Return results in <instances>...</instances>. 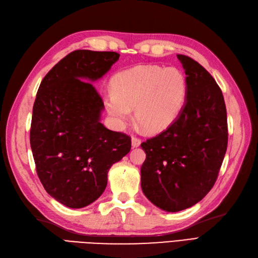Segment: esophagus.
<instances>
[{
  "label": "esophagus",
  "mask_w": 258,
  "mask_h": 258,
  "mask_svg": "<svg viewBox=\"0 0 258 258\" xmlns=\"http://www.w3.org/2000/svg\"><path fill=\"white\" fill-rule=\"evenodd\" d=\"M140 144H141V140H140L139 138H137V137H132L131 138V145H132V147H138V146H140Z\"/></svg>",
  "instance_id": "1"
}]
</instances>
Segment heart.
Listing matches in <instances>:
<instances>
[{
	"instance_id": "b5f03b06",
	"label": "heart",
	"mask_w": 258,
	"mask_h": 258,
	"mask_svg": "<svg viewBox=\"0 0 258 258\" xmlns=\"http://www.w3.org/2000/svg\"><path fill=\"white\" fill-rule=\"evenodd\" d=\"M186 80L175 68L140 66L117 74L113 92L103 98L105 110L121 128L135 108V118L143 129L157 134L167 129L181 112L186 97Z\"/></svg>"
}]
</instances>
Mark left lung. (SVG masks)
Segmentation results:
<instances>
[{
  "label": "left lung",
  "instance_id": "obj_1",
  "mask_svg": "<svg viewBox=\"0 0 258 258\" xmlns=\"http://www.w3.org/2000/svg\"><path fill=\"white\" fill-rule=\"evenodd\" d=\"M177 59L186 74L185 104L170 127L141 144L142 190L167 212L190 208L211 190L228 142L221 88L197 61L184 54Z\"/></svg>",
  "mask_w": 258,
  "mask_h": 258
}]
</instances>
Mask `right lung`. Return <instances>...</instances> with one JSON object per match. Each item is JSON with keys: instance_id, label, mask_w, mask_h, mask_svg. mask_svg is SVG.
Segmentation results:
<instances>
[{"instance_id": "obj_1", "label": "right lung", "mask_w": 258, "mask_h": 258, "mask_svg": "<svg viewBox=\"0 0 258 258\" xmlns=\"http://www.w3.org/2000/svg\"><path fill=\"white\" fill-rule=\"evenodd\" d=\"M118 59L115 51L74 50L46 74L37 90L31 150L45 190L66 207L81 209L96 201L108 170L130 152L129 136L100 122L104 104L92 85Z\"/></svg>"}]
</instances>
